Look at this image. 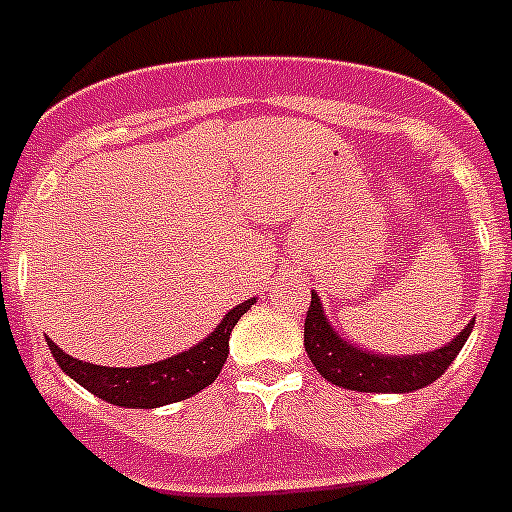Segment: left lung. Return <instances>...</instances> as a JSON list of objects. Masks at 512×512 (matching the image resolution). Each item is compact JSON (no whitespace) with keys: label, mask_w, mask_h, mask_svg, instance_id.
I'll list each match as a JSON object with an SVG mask.
<instances>
[{"label":"left lung","mask_w":512,"mask_h":512,"mask_svg":"<svg viewBox=\"0 0 512 512\" xmlns=\"http://www.w3.org/2000/svg\"><path fill=\"white\" fill-rule=\"evenodd\" d=\"M472 328L474 320H469L459 336L443 343L441 348L425 351V354H374V351H366V348L338 336V330L328 323L318 292H312L310 310L305 318V351L315 369L336 387L354 392L405 395V392L423 390L436 382L454 364Z\"/></svg>","instance_id":"8db88e82"}]
</instances>
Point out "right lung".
Returning a JSON list of instances; mask_svg holds the SVG:
<instances>
[{
  "instance_id": "add662e5",
  "label": "right lung",
  "mask_w": 512,
  "mask_h": 512,
  "mask_svg": "<svg viewBox=\"0 0 512 512\" xmlns=\"http://www.w3.org/2000/svg\"><path fill=\"white\" fill-rule=\"evenodd\" d=\"M253 302H256V297L235 305L217 323L210 336L202 338L197 346L146 366L120 369V366L89 364V361H79L61 351L51 338H48V348H51L53 359L58 361L63 372L69 374L76 384H81L84 390L102 397L104 402L117 405V408H161V405L187 400V397L197 395L215 382L225 359H228L230 333H233L243 312L251 310Z\"/></svg>"
}]
</instances>
